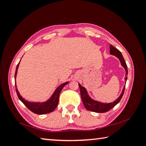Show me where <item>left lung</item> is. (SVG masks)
Masks as SVG:
<instances>
[{
    "mask_svg": "<svg viewBox=\"0 0 146 146\" xmlns=\"http://www.w3.org/2000/svg\"><path fill=\"white\" fill-rule=\"evenodd\" d=\"M110 54L111 55L115 56L119 59L120 64L124 68L125 70V83L127 80V74H128V70H127V66L125 61L124 60V58H123V56L121 53V52L113 46L112 45H110ZM79 87L80 89V94H81V97H82V100L83 103V105L85 107L86 110L92 111H95V112L97 113H104L106 112V111H108L109 110L111 109L113 107H114L115 105L119 103L120 101L121 98H122V96L123 95V93H124L125 90V85L123 86L122 94L118 97L116 100L113 101V102H110V103H102L101 102H98L93 99L89 95L88 93L86 90V89L83 87V86L78 83Z\"/></svg>",
    "mask_w": 146,
    "mask_h": 146,
    "instance_id": "obj_1",
    "label": "left lung"
}]
</instances>
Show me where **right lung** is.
I'll use <instances>...</instances> for the list:
<instances>
[{
  "label": "right lung",
  "mask_w": 146,
  "mask_h": 146,
  "mask_svg": "<svg viewBox=\"0 0 146 146\" xmlns=\"http://www.w3.org/2000/svg\"><path fill=\"white\" fill-rule=\"evenodd\" d=\"M19 63H18L16 67V70H15V90H16L17 95L18 96L19 100L23 102V103L26 105V106L29 108L33 112L36 114L39 115H42V114H46L48 113H50L51 111H54L55 108H56L57 105L59 102V97H60V94L61 91V90L63 89L64 86L67 85L68 82L62 83L60 86H58V87L56 88L54 92L52 93V94L49 99L44 102H29L28 100H26L25 98H24L22 96L20 95L19 92L17 88L16 85V76L17 73V70L19 66Z\"/></svg>",
  "instance_id": "obj_1"
}]
</instances>
